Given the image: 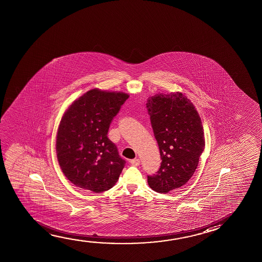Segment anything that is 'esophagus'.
I'll list each match as a JSON object with an SVG mask.
<instances>
[{
	"label": "esophagus",
	"instance_id": "1",
	"mask_svg": "<svg viewBox=\"0 0 262 262\" xmlns=\"http://www.w3.org/2000/svg\"><path fill=\"white\" fill-rule=\"evenodd\" d=\"M130 164L133 165V166H135V167H137V166H139L140 165V163H141V161H140V160L139 159H134V160H132L130 161Z\"/></svg>",
	"mask_w": 262,
	"mask_h": 262
}]
</instances>
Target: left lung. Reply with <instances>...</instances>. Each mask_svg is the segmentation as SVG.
Instances as JSON below:
<instances>
[{
  "instance_id": "8db88e82",
  "label": "left lung",
  "mask_w": 262,
  "mask_h": 262,
  "mask_svg": "<svg viewBox=\"0 0 262 262\" xmlns=\"http://www.w3.org/2000/svg\"><path fill=\"white\" fill-rule=\"evenodd\" d=\"M147 110L162 160L160 169L148 176V186L167 193L184 186L196 169L205 149L201 118L182 93L155 95Z\"/></svg>"
}]
</instances>
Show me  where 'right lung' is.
Returning a JSON list of instances; mask_svg holds the SVG:
<instances>
[{"label": "right lung", "instance_id": "1", "mask_svg": "<svg viewBox=\"0 0 262 262\" xmlns=\"http://www.w3.org/2000/svg\"><path fill=\"white\" fill-rule=\"evenodd\" d=\"M128 98L124 93L92 89L66 111L56 149L62 172L75 186L102 193L117 182L126 161L107 133Z\"/></svg>", "mask_w": 262, "mask_h": 262}]
</instances>
